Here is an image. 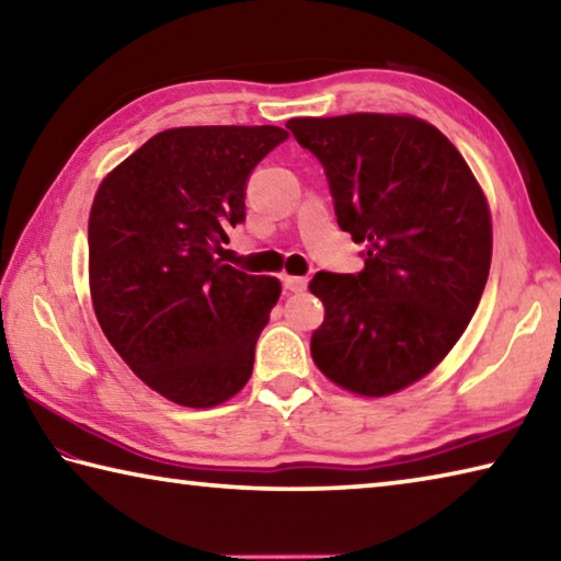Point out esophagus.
<instances>
[{
	"label": "esophagus",
	"instance_id": "esophagus-1",
	"mask_svg": "<svg viewBox=\"0 0 561 561\" xmlns=\"http://www.w3.org/2000/svg\"><path fill=\"white\" fill-rule=\"evenodd\" d=\"M282 284H284V289H289V291H304L307 289L309 279L307 277H289V274H284Z\"/></svg>",
	"mask_w": 561,
	"mask_h": 561
}]
</instances>
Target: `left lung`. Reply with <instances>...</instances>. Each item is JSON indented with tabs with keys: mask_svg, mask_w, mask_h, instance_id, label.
Instances as JSON below:
<instances>
[{
	"mask_svg": "<svg viewBox=\"0 0 561 561\" xmlns=\"http://www.w3.org/2000/svg\"><path fill=\"white\" fill-rule=\"evenodd\" d=\"M287 128L324 168L339 227L364 244V270L309 284L327 309L311 358L346 391H401L440 364L478 309L492 257L485 195L458 148L413 116Z\"/></svg>",
	"mask_w": 561,
	"mask_h": 561,
	"instance_id": "8db88e82",
	"label": "left lung"
}]
</instances>
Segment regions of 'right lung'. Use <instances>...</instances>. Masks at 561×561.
Here are the masks:
<instances>
[{
  "instance_id": "1",
  "label": "right lung",
  "mask_w": 561,
  "mask_h": 561,
  "mask_svg": "<svg viewBox=\"0 0 561 561\" xmlns=\"http://www.w3.org/2000/svg\"><path fill=\"white\" fill-rule=\"evenodd\" d=\"M277 126L158 133L103 180L89 217L96 319L140 381L210 408L250 381L279 282L215 254L244 222L247 180L287 140Z\"/></svg>"
}]
</instances>
